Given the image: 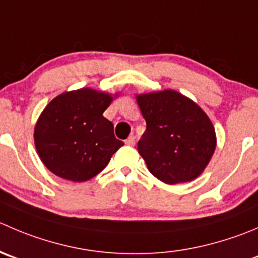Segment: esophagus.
I'll list each match as a JSON object with an SVG mask.
<instances>
[{"label":"esophagus","mask_w":258,"mask_h":258,"mask_svg":"<svg viewBox=\"0 0 258 258\" xmlns=\"http://www.w3.org/2000/svg\"><path fill=\"white\" fill-rule=\"evenodd\" d=\"M124 144L128 145V146H134V145H135V137L134 136H130L128 139H127L126 141H124Z\"/></svg>","instance_id":"esophagus-1"}]
</instances>
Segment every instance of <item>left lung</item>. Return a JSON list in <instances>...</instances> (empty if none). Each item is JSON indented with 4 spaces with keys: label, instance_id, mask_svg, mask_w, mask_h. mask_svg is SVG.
Listing matches in <instances>:
<instances>
[{
    "label": "left lung",
    "instance_id": "obj_1",
    "mask_svg": "<svg viewBox=\"0 0 258 258\" xmlns=\"http://www.w3.org/2000/svg\"><path fill=\"white\" fill-rule=\"evenodd\" d=\"M136 101L147 124L137 147L149 171L170 185L197 179L217 146L206 112L172 89L136 94Z\"/></svg>",
    "mask_w": 258,
    "mask_h": 258
}]
</instances>
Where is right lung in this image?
Returning <instances> with one entry per match:
<instances>
[{"label":"right lung","mask_w":258,"mask_h":258,"mask_svg":"<svg viewBox=\"0 0 258 258\" xmlns=\"http://www.w3.org/2000/svg\"><path fill=\"white\" fill-rule=\"evenodd\" d=\"M114 96L81 88L55 97L40 114L34 141L42 164L56 176L82 182L102 171L123 142L103 117Z\"/></svg>","instance_id":"add662e5"}]
</instances>
